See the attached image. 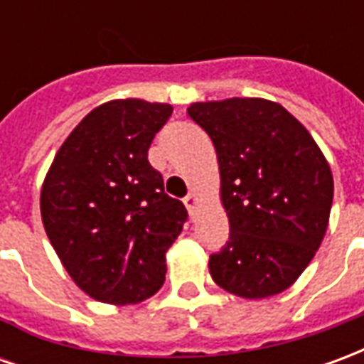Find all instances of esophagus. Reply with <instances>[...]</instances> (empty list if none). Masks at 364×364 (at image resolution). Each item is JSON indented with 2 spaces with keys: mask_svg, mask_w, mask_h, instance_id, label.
<instances>
[{
  "mask_svg": "<svg viewBox=\"0 0 364 364\" xmlns=\"http://www.w3.org/2000/svg\"><path fill=\"white\" fill-rule=\"evenodd\" d=\"M185 206H187V210H189V214H193L195 210H197V206H198V197H197V193H189L187 197H185Z\"/></svg>",
  "mask_w": 364,
  "mask_h": 364,
  "instance_id": "1",
  "label": "esophagus"
}]
</instances>
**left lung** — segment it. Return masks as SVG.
Listing matches in <instances>:
<instances>
[{"mask_svg":"<svg viewBox=\"0 0 364 364\" xmlns=\"http://www.w3.org/2000/svg\"><path fill=\"white\" fill-rule=\"evenodd\" d=\"M210 136L230 237L208 259L213 281L250 300L287 290L326 236L333 175L312 134L282 105L259 97L193 103Z\"/></svg>","mask_w":364,"mask_h":364,"instance_id":"left-lung-1","label":"left lung"}]
</instances>
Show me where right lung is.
Segmentation results:
<instances>
[{
	"instance_id": "1",
	"label": "right lung",
	"mask_w": 364,
	"mask_h": 364,
	"mask_svg": "<svg viewBox=\"0 0 364 364\" xmlns=\"http://www.w3.org/2000/svg\"><path fill=\"white\" fill-rule=\"evenodd\" d=\"M173 107L114 99L95 107L54 156L41 191L46 236L80 289L99 302L138 304L166 281V253L187 220L148 161Z\"/></svg>"
}]
</instances>
